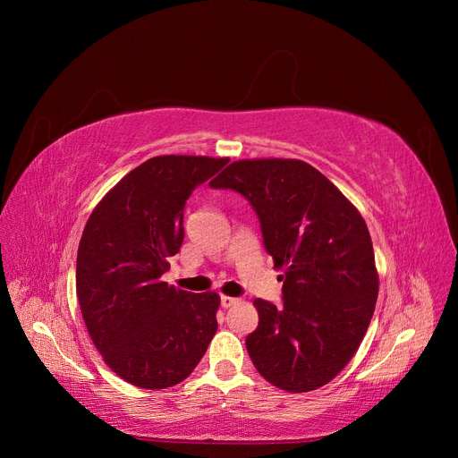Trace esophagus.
I'll return each instance as SVG.
<instances>
[{
  "label": "esophagus",
  "instance_id": "esophagus-1",
  "mask_svg": "<svg viewBox=\"0 0 458 458\" xmlns=\"http://www.w3.org/2000/svg\"><path fill=\"white\" fill-rule=\"evenodd\" d=\"M221 304H223V308H232V306L239 304V299H235V297H228V295H223V297H221Z\"/></svg>",
  "mask_w": 458,
  "mask_h": 458
}]
</instances>
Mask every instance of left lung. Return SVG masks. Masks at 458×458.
Masks as SVG:
<instances>
[{
  "label": "left lung",
  "instance_id": "1",
  "mask_svg": "<svg viewBox=\"0 0 458 458\" xmlns=\"http://www.w3.org/2000/svg\"><path fill=\"white\" fill-rule=\"evenodd\" d=\"M254 208L263 245L284 269V304L256 299L258 328L247 351L273 386L302 394L325 386L362 344L378 275L360 211L318 168L301 159H242L209 182Z\"/></svg>",
  "mask_w": 458,
  "mask_h": 458
}]
</instances>
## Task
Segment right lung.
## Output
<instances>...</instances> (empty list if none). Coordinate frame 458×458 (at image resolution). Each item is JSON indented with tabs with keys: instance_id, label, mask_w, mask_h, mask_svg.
<instances>
[{
	"instance_id": "add662e5",
	"label": "right lung",
	"mask_w": 458,
	"mask_h": 458,
	"mask_svg": "<svg viewBox=\"0 0 458 458\" xmlns=\"http://www.w3.org/2000/svg\"><path fill=\"white\" fill-rule=\"evenodd\" d=\"M228 157L157 156L120 180L85 225L76 292L92 344L126 382L171 388L199 366L216 332L221 297L161 280L183 243L191 192Z\"/></svg>"
}]
</instances>
